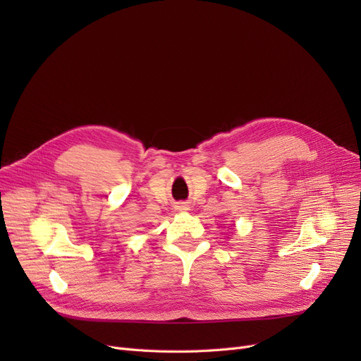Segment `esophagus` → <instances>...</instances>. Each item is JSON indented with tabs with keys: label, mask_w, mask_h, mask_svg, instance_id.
<instances>
[{
	"label": "esophagus",
	"mask_w": 361,
	"mask_h": 361,
	"mask_svg": "<svg viewBox=\"0 0 361 361\" xmlns=\"http://www.w3.org/2000/svg\"><path fill=\"white\" fill-rule=\"evenodd\" d=\"M174 209H176L178 212H188L190 211V204H187L185 202H179L174 204Z\"/></svg>",
	"instance_id": "obj_1"
}]
</instances>
